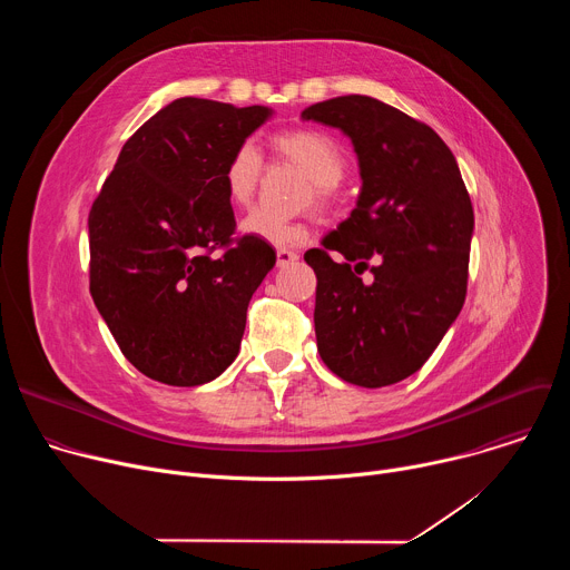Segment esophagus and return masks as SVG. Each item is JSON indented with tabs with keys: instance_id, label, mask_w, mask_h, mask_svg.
<instances>
[{
	"instance_id": "obj_1",
	"label": "esophagus",
	"mask_w": 570,
	"mask_h": 570,
	"mask_svg": "<svg viewBox=\"0 0 570 570\" xmlns=\"http://www.w3.org/2000/svg\"><path fill=\"white\" fill-rule=\"evenodd\" d=\"M297 262V255L293 250H286V248H277V266L284 268V266H291Z\"/></svg>"
}]
</instances>
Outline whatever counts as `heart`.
Here are the masks:
<instances>
[{"label":"heart","mask_w":570,"mask_h":570,"mask_svg":"<svg viewBox=\"0 0 570 570\" xmlns=\"http://www.w3.org/2000/svg\"><path fill=\"white\" fill-rule=\"evenodd\" d=\"M275 157L288 161L311 178L306 200L313 198L315 207L327 209L334 200L336 183L345 174V153L334 137L315 128H295L277 132L271 139ZM264 176V159L250 144H238L223 167V187L234 205H250ZM240 229L262 238L273 246H297L306 240L308 227L302 220L282 218L268 209H255L240 223Z\"/></svg>","instance_id":"b5f03b06"}]
</instances>
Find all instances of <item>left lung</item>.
Returning <instances> with one entry per match:
<instances>
[{
	"label": "left lung",
	"instance_id": "left-lung-1",
	"mask_svg": "<svg viewBox=\"0 0 570 570\" xmlns=\"http://www.w3.org/2000/svg\"><path fill=\"white\" fill-rule=\"evenodd\" d=\"M302 119L341 128L363 180L350 218L304 255L317 352L347 383L392 385L429 361L464 304L471 198L442 137L379 99L336 97Z\"/></svg>",
	"mask_w": 570,
	"mask_h": 570
}]
</instances>
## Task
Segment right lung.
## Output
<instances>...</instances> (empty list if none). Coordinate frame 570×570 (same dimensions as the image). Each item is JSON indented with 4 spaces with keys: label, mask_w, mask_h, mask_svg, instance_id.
<instances>
[{
    "label": "right lung",
    "mask_w": 570,
    "mask_h": 570,
    "mask_svg": "<svg viewBox=\"0 0 570 570\" xmlns=\"http://www.w3.org/2000/svg\"><path fill=\"white\" fill-rule=\"evenodd\" d=\"M271 115L176 99L124 144L92 203V299L121 354L153 381L203 385L238 354L250 297L277 257L262 238L234 236L223 167Z\"/></svg>",
    "instance_id": "right-lung-1"
}]
</instances>
